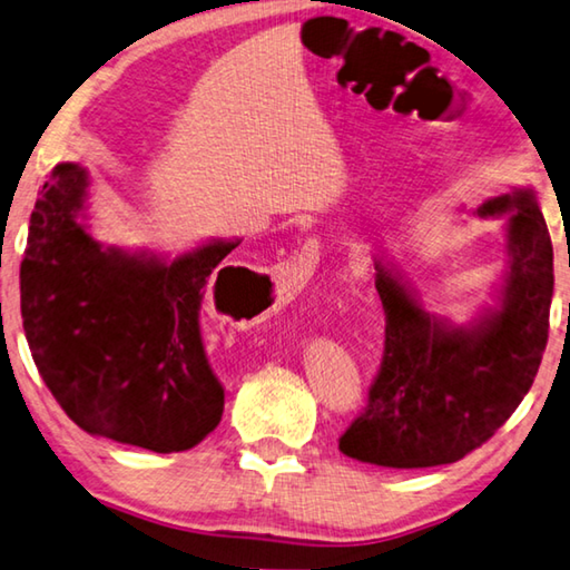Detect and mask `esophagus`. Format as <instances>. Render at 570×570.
Wrapping results in <instances>:
<instances>
[{
    "label": "esophagus",
    "instance_id": "esophagus-1",
    "mask_svg": "<svg viewBox=\"0 0 570 570\" xmlns=\"http://www.w3.org/2000/svg\"><path fill=\"white\" fill-rule=\"evenodd\" d=\"M312 264H317V248L306 246L302 253H296V256L288 261V266H286L288 268V282H296V278L302 282L304 276H309L306 271H312ZM292 275L295 276L294 279L291 278ZM299 286H304V282Z\"/></svg>",
    "mask_w": 570,
    "mask_h": 570
}]
</instances>
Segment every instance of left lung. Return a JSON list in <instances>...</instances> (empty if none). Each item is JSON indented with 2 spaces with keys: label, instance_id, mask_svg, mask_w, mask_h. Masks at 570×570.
<instances>
[{
  "label": "left lung",
  "instance_id": "8db88e82",
  "mask_svg": "<svg viewBox=\"0 0 570 570\" xmlns=\"http://www.w3.org/2000/svg\"><path fill=\"white\" fill-rule=\"evenodd\" d=\"M476 215H508L510 268L500 304L459 327L429 314L399 276L377 264L383 363L363 413L342 433V454L393 469L459 462L490 441L528 395L548 345L550 233L528 187L492 197Z\"/></svg>",
  "mask_w": 570,
  "mask_h": 570
}]
</instances>
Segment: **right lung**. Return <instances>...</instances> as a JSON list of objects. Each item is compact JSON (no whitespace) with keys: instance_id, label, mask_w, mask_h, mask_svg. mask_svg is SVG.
Segmentation results:
<instances>
[{"instance_id":"obj_1","label":"right lung","mask_w":570,"mask_h":570,"mask_svg":"<svg viewBox=\"0 0 570 570\" xmlns=\"http://www.w3.org/2000/svg\"><path fill=\"white\" fill-rule=\"evenodd\" d=\"M86 193L88 171L66 161L35 203L20 266L35 365L70 421L94 436L157 454L193 449L225 405L203 345L205 286L240 240H213L169 264L101 248L78 220Z\"/></svg>"}]
</instances>
